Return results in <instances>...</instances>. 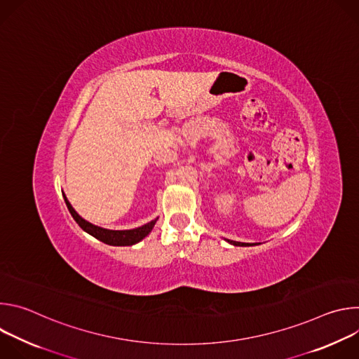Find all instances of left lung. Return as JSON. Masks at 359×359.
Wrapping results in <instances>:
<instances>
[{
    "label": "left lung",
    "mask_w": 359,
    "mask_h": 359,
    "mask_svg": "<svg viewBox=\"0 0 359 359\" xmlns=\"http://www.w3.org/2000/svg\"><path fill=\"white\" fill-rule=\"evenodd\" d=\"M227 241L233 245H254V244H250V243H240V241H233V240H227Z\"/></svg>",
    "instance_id": "left-lung-1"
}]
</instances>
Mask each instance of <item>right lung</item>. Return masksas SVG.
I'll list each match as a JSON object with an SVG mask.
<instances>
[{"instance_id": "obj_1", "label": "right lung", "mask_w": 359, "mask_h": 359, "mask_svg": "<svg viewBox=\"0 0 359 359\" xmlns=\"http://www.w3.org/2000/svg\"><path fill=\"white\" fill-rule=\"evenodd\" d=\"M65 203H67V208L71 213V216L74 217V220L79 224V227L86 231L88 234L93 236L95 238L100 240L102 243L109 244V245H133L136 243H139L140 240H143L155 226V223L158 222V219L149 222L147 224L137 227V229H132V230H108V229H102L97 227L89 222H86L85 219H82L71 206V203L68 201L67 196L64 194Z\"/></svg>"}]
</instances>
